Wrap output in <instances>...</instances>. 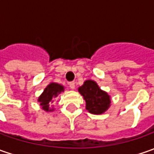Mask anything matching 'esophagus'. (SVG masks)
Here are the masks:
<instances>
[{
    "label": "esophagus",
    "mask_w": 154,
    "mask_h": 154,
    "mask_svg": "<svg viewBox=\"0 0 154 154\" xmlns=\"http://www.w3.org/2000/svg\"><path fill=\"white\" fill-rule=\"evenodd\" d=\"M75 82H69V87L71 88L72 89H74L75 88Z\"/></svg>",
    "instance_id": "34e87169"
}]
</instances>
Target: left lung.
<instances>
[{
  "instance_id": "1",
  "label": "left lung",
  "mask_w": 154,
  "mask_h": 154,
  "mask_svg": "<svg viewBox=\"0 0 154 154\" xmlns=\"http://www.w3.org/2000/svg\"><path fill=\"white\" fill-rule=\"evenodd\" d=\"M78 92L86 101V109L92 114H102L110 107L111 98L106 92L100 89L93 80H86Z\"/></svg>"
}]
</instances>
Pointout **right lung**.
<instances>
[{
    "label": "right lung",
    "instance_id": "obj_1",
    "mask_svg": "<svg viewBox=\"0 0 154 154\" xmlns=\"http://www.w3.org/2000/svg\"><path fill=\"white\" fill-rule=\"evenodd\" d=\"M65 88L64 86L56 82H51L45 88L44 91L38 98V102H40L42 108L46 112H52L54 109L49 108V105L53 103L57 96L61 93L64 92Z\"/></svg>",
    "mask_w": 154,
    "mask_h": 154
}]
</instances>
